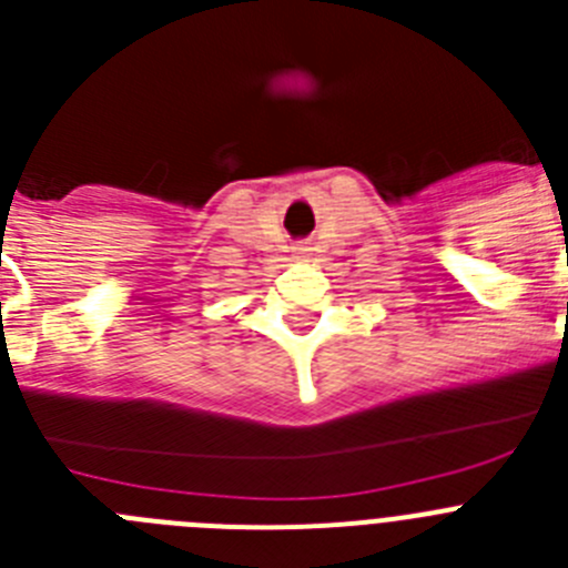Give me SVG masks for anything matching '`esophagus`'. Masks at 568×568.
Returning a JSON list of instances; mask_svg holds the SVG:
<instances>
[{"label": "esophagus", "instance_id": "34e87169", "mask_svg": "<svg viewBox=\"0 0 568 568\" xmlns=\"http://www.w3.org/2000/svg\"><path fill=\"white\" fill-rule=\"evenodd\" d=\"M307 253V247H295V255H304Z\"/></svg>", "mask_w": 568, "mask_h": 568}]
</instances>
